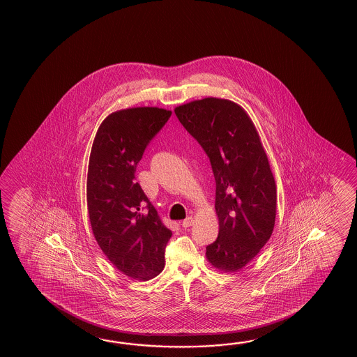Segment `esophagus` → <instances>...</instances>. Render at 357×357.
Returning a JSON list of instances; mask_svg holds the SVG:
<instances>
[{"label":"esophagus","instance_id":"34e87169","mask_svg":"<svg viewBox=\"0 0 357 357\" xmlns=\"http://www.w3.org/2000/svg\"><path fill=\"white\" fill-rule=\"evenodd\" d=\"M192 223H194V220H192V217H188L186 220H182V227L188 228L190 226H192Z\"/></svg>","mask_w":357,"mask_h":357}]
</instances>
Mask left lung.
I'll use <instances>...</instances> for the list:
<instances>
[{"instance_id": "left-lung-1", "label": "left lung", "mask_w": 357, "mask_h": 357, "mask_svg": "<svg viewBox=\"0 0 357 357\" xmlns=\"http://www.w3.org/2000/svg\"><path fill=\"white\" fill-rule=\"evenodd\" d=\"M182 126L211 160L220 232L206 259L236 272L258 255L273 232L277 189L258 131L243 107L228 99L194 100L176 107Z\"/></svg>"}]
</instances>
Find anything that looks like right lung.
I'll list each match as a JSON object with an SVG mask.
<instances>
[{
    "mask_svg": "<svg viewBox=\"0 0 357 357\" xmlns=\"http://www.w3.org/2000/svg\"><path fill=\"white\" fill-rule=\"evenodd\" d=\"M172 112L121 109L100 123L91 146L86 202L91 229L108 260L132 280L162 272L172 232L135 180L137 163Z\"/></svg>",
    "mask_w": 357,
    "mask_h": 357,
    "instance_id": "add662e5",
    "label": "right lung"
}]
</instances>
